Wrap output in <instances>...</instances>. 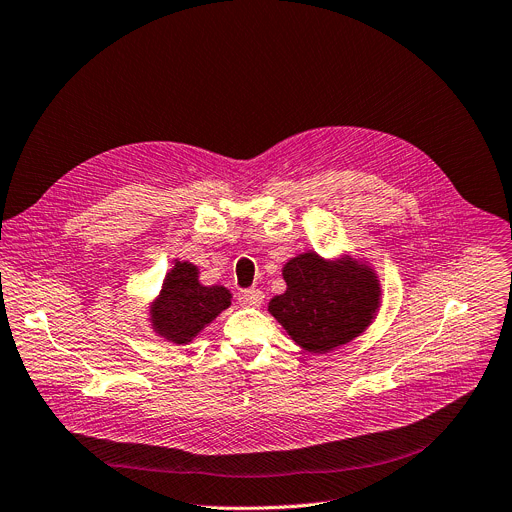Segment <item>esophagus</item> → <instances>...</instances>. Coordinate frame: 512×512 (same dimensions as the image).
<instances>
[{
	"label": "esophagus",
	"mask_w": 512,
	"mask_h": 512,
	"mask_svg": "<svg viewBox=\"0 0 512 512\" xmlns=\"http://www.w3.org/2000/svg\"><path fill=\"white\" fill-rule=\"evenodd\" d=\"M238 303L244 305V307H260L264 303V293L258 291V289H252V291H242L238 295Z\"/></svg>",
	"instance_id": "obj_1"
}]
</instances>
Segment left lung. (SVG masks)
<instances>
[{"label": "left lung", "instance_id": "1", "mask_svg": "<svg viewBox=\"0 0 512 512\" xmlns=\"http://www.w3.org/2000/svg\"><path fill=\"white\" fill-rule=\"evenodd\" d=\"M287 291L268 301L270 316L311 355L361 336L381 307V281L365 258H324L307 250L283 266Z\"/></svg>", "mask_w": 512, "mask_h": 512}]
</instances>
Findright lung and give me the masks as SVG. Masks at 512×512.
I'll return each mask as SVG.
<instances>
[{"label":"right lung","mask_w":512,"mask_h":512,"mask_svg":"<svg viewBox=\"0 0 512 512\" xmlns=\"http://www.w3.org/2000/svg\"><path fill=\"white\" fill-rule=\"evenodd\" d=\"M199 277V266L174 260L160 293L149 303L147 322L151 330L176 346L192 342L231 305L233 295L227 287H207Z\"/></svg>","instance_id":"right-lung-1"}]
</instances>
